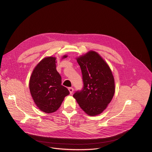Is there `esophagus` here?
I'll return each instance as SVG.
<instances>
[{
  "mask_svg": "<svg viewBox=\"0 0 152 152\" xmlns=\"http://www.w3.org/2000/svg\"><path fill=\"white\" fill-rule=\"evenodd\" d=\"M69 91H70V94H72L73 92V91H74V88H72V87H69Z\"/></svg>",
  "mask_w": 152,
  "mask_h": 152,
  "instance_id": "obj_1",
  "label": "esophagus"
}]
</instances>
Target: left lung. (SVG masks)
I'll return each instance as SVG.
<instances>
[{
    "label": "left lung",
    "mask_w": 152,
    "mask_h": 152,
    "mask_svg": "<svg viewBox=\"0 0 152 152\" xmlns=\"http://www.w3.org/2000/svg\"><path fill=\"white\" fill-rule=\"evenodd\" d=\"M80 66L83 88L73 97L88 115L95 116L106 108L115 93V82L107 63L96 52L90 51L76 58Z\"/></svg>",
    "instance_id": "left-lung-1"
}]
</instances>
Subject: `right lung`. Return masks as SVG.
<instances>
[{"mask_svg": "<svg viewBox=\"0 0 152 152\" xmlns=\"http://www.w3.org/2000/svg\"><path fill=\"white\" fill-rule=\"evenodd\" d=\"M67 55L62 56L67 58ZM56 58L42 59L35 67L29 80V90L39 110L52 113L58 110L70 93L61 85V77L56 69Z\"/></svg>", "mask_w": 152, "mask_h": 152, "instance_id": "right-lung-1", "label": "right lung"}]
</instances>
